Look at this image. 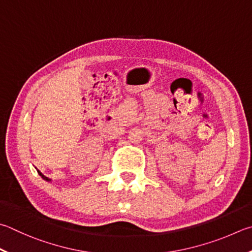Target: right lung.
Wrapping results in <instances>:
<instances>
[{"label":"right lung","mask_w":252,"mask_h":252,"mask_svg":"<svg viewBox=\"0 0 252 252\" xmlns=\"http://www.w3.org/2000/svg\"><path fill=\"white\" fill-rule=\"evenodd\" d=\"M37 172H38V174H39V175H40V176H42V177L44 178V180H45V181H50L48 177H46V176H45V175H43V174H42V173H40L39 171H37Z\"/></svg>","instance_id":"1"}]
</instances>
